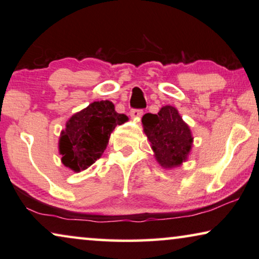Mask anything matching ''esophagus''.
I'll return each mask as SVG.
<instances>
[{
  "mask_svg": "<svg viewBox=\"0 0 259 259\" xmlns=\"http://www.w3.org/2000/svg\"><path fill=\"white\" fill-rule=\"evenodd\" d=\"M131 117H132L133 119H140L142 117V114H144V112H142V110H132L130 112Z\"/></svg>",
  "mask_w": 259,
  "mask_h": 259,
  "instance_id": "34e87169",
  "label": "esophagus"
}]
</instances>
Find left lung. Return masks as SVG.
Returning a JSON list of instances; mask_svg holds the SVG:
<instances>
[{"instance_id":"left-lung-1","label":"left lung","mask_w":259,"mask_h":259,"mask_svg":"<svg viewBox=\"0 0 259 259\" xmlns=\"http://www.w3.org/2000/svg\"><path fill=\"white\" fill-rule=\"evenodd\" d=\"M142 127L161 167L173 169L186 162L192 152L194 138L178 108L166 105L157 114L146 113L142 117Z\"/></svg>"}]
</instances>
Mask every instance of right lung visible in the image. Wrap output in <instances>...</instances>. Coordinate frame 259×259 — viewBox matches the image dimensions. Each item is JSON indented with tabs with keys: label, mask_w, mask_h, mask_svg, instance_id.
<instances>
[{
	"label": "right lung",
	"mask_w": 259,
	"mask_h": 259,
	"mask_svg": "<svg viewBox=\"0 0 259 259\" xmlns=\"http://www.w3.org/2000/svg\"><path fill=\"white\" fill-rule=\"evenodd\" d=\"M126 121L128 117L118 113L110 100L93 102L74 113L59 137L63 164L76 173L88 169L103 155L115 126Z\"/></svg>",
	"instance_id": "1"
}]
</instances>
